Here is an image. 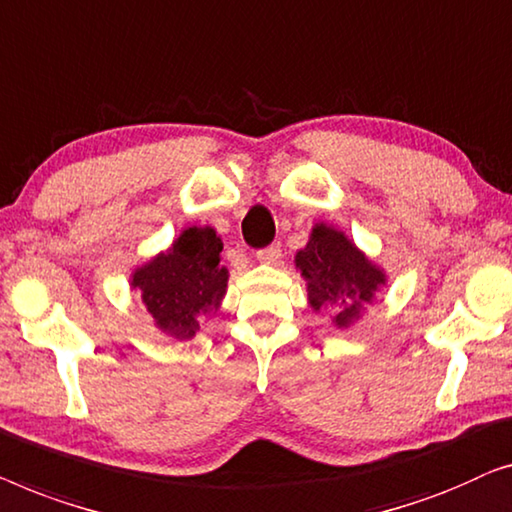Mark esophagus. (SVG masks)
Here are the masks:
<instances>
[{
  "instance_id": "esophagus-1",
  "label": "esophagus",
  "mask_w": 512,
  "mask_h": 512,
  "mask_svg": "<svg viewBox=\"0 0 512 512\" xmlns=\"http://www.w3.org/2000/svg\"><path fill=\"white\" fill-rule=\"evenodd\" d=\"M280 257H283V253H280V246H276V243H273V246L257 250V259L262 264H278Z\"/></svg>"
}]
</instances>
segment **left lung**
<instances>
[{
	"mask_svg": "<svg viewBox=\"0 0 512 512\" xmlns=\"http://www.w3.org/2000/svg\"><path fill=\"white\" fill-rule=\"evenodd\" d=\"M297 266L308 283V301L315 311L334 301L345 304L334 315L338 327L352 325L359 306L373 299V292L385 285L383 271H378L352 243L336 229L318 225L311 241L297 253Z\"/></svg>",
	"mask_w": 512,
	"mask_h": 512,
	"instance_id": "left-lung-1",
	"label": "left lung"
}]
</instances>
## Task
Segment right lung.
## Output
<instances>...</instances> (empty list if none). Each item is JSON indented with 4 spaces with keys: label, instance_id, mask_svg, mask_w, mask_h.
<instances>
[{
    "label": "right lung",
    "instance_id": "obj_1",
    "mask_svg": "<svg viewBox=\"0 0 512 512\" xmlns=\"http://www.w3.org/2000/svg\"><path fill=\"white\" fill-rule=\"evenodd\" d=\"M222 243L211 227H190L167 255L155 257L134 273L132 285L157 327L176 338H192L199 315L218 311L227 290V269L220 266Z\"/></svg>",
    "mask_w": 512,
    "mask_h": 512
}]
</instances>
